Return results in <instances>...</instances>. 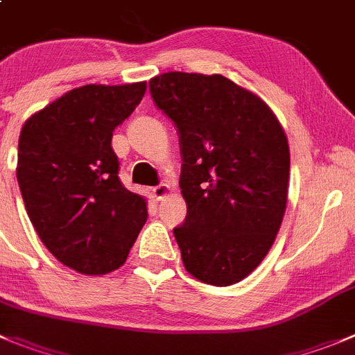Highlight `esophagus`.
Listing matches in <instances>:
<instances>
[{
  "label": "esophagus",
  "mask_w": 355,
  "mask_h": 355,
  "mask_svg": "<svg viewBox=\"0 0 355 355\" xmlns=\"http://www.w3.org/2000/svg\"><path fill=\"white\" fill-rule=\"evenodd\" d=\"M151 193H153L155 200H164L168 195V187L167 184H158V187H155L153 190H151Z\"/></svg>",
  "instance_id": "34e87169"
}]
</instances>
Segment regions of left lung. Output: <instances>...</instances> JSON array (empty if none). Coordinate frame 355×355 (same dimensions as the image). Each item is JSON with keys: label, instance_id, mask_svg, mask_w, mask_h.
Instances as JSON below:
<instances>
[{"label": "left lung", "instance_id": "left-lung-1", "mask_svg": "<svg viewBox=\"0 0 355 355\" xmlns=\"http://www.w3.org/2000/svg\"><path fill=\"white\" fill-rule=\"evenodd\" d=\"M180 134L187 219L174 228L188 273L212 286L248 277L272 248L288 204L289 144L273 111L221 74L150 80Z\"/></svg>", "mask_w": 355, "mask_h": 355}]
</instances>
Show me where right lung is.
Returning <instances> with one entry per match:
<instances>
[{
  "instance_id": "right-lung-1",
  "label": "right lung",
  "mask_w": 355,
  "mask_h": 355,
  "mask_svg": "<svg viewBox=\"0 0 355 355\" xmlns=\"http://www.w3.org/2000/svg\"><path fill=\"white\" fill-rule=\"evenodd\" d=\"M144 92L146 82L83 85L20 130L17 181L29 219L45 248L80 273L120 268L146 223V200L121 184L111 148Z\"/></svg>"
}]
</instances>
